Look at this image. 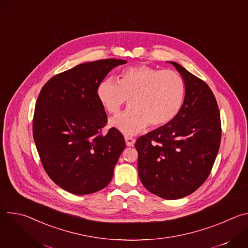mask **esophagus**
<instances>
[{"mask_svg":"<svg viewBox=\"0 0 248 248\" xmlns=\"http://www.w3.org/2000/svg\"><path fill=\"white\" fill-rule=\"evenodd\" d=\"M124 139H125V143H126L127 146H133L134 145V143H135L134 138H132L130 136H125Z\"/></svg>","mask_w":248,"mask_h":248,"instance_id":"esophagus-1","label":"esophagus"}]
</instances>
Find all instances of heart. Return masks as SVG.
Listing matches in <instances>:
<instances>
[{
  "label": "heart",
  "instance_id": "b5f03b06",
  "mask_svg": "<svg viewBox=\"0 0 248 248\" xmlns=\"http://www.w3.org/2000/svg\"><path fill=\"white\" fill-rule=\"evenodd\" d=\"M186 93L182 76L171 69L140 64L123 69L117 78L102 80L97 99L109 114L116 115L128 100L130 108L110 120V125L132 135L148 124L160 127L179 113Z\"/></svg>",
  "mask_w": 248,
  "mask_h": 248
}]
</instances>
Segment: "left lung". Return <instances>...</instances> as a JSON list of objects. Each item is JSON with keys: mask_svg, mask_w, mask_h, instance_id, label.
Segmentation results:
<instances>
[{"mask_svg": "<svg viewBox=\"0 0 248 248\" xmlns=\"http://www.w3.org/2000/svg\"><path fill=\"white\" fill-rule=\"evenodd\" d=\"M170 62L184 78V104L170 123L140 136L135 148L145 188L174 200L191 194L207 180L220 148L222 127L210 87L181 64Z\"/></svg>", "mask_w": 248, "mask_h": 248, "instance_id": "obj_1", "label": "left lung"}]
</instances>
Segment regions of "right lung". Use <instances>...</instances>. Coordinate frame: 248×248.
<instances>
[{
	"label": "right lung",
	"instance_id": "add662e5",
	"mask_svg": "<svg viewBox=\"0 0 248 248\" xmlns=\"http://www.w3.org/2000/svg\"><path fill=\"white\" fill-rule=\"evenodd\" d=\"M124 60L78 64L54 76L35 104L33 138L50 179L61 188L85 195L107 186L125 147L115 127L103 134L107 114L97 99L98 84Z\"/></svg>",
	"mask_w": 248,
	"mask_h": 248
}]
</instances>
